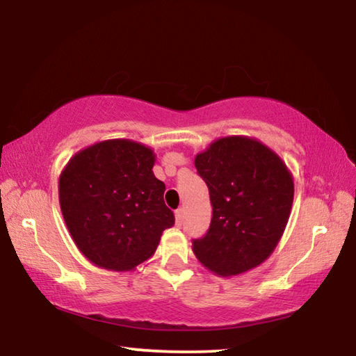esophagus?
Instances as JSON below:
<instances>
[{
    "label": "esophagus",
    "mask_w": 356,
    "mask_h": 356,
    "mask_svg": "<svg viewBox=\"0 0 356 356\" xmlns=\"http://www.w3.org/2000/svg\"><path fill=\"white\" fill-rule=\"evenodd\" d=\"M176 222H177V225H182V222H184V209L176 210Z\"/></svg>",
    "instance_id": "esophagus-1"
}]
</instances>
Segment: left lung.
Returning <instances> with one entry per match:
<instances>
[{"label": "left lung", "mask_w": 356, "mask_h": 356, "mask_svg": "<svg viewBox=\"0 0 356 356\" xmlns=\"http://www.w3.org/2000/svg\"><path fill=\"white\" fill-rule=\"evenodd\" d=\"M209 186L212 221L193 251L210 272L240 275L272 254L293 201V179L278 155L248 136L213 141L195 159Z\"/></svg>", "instance_id": "obj_1"}]
</instances>
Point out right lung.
I'll list each match as a JSON object with an SVG mask.
<instances>
[{"label":"right lung","mask_w":356,"mask_h":356,"mask_svg":"<svg viewBox=\"0 0 356 356\" xmlns=\"http://www.w3.org/2000/svg\"><path fill=\"white\" fill-rule=\"evenodd\" d=\"M141 143L108 140L80 150L59 177V204L72 238L97 267L127 272L154 254L174 225Z\"/></svg>","instance_id":"add662e5"}]
</instances>
